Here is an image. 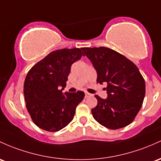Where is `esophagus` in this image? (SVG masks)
<instances>
[{
  "label": "esophagus",
  "mask_w": 161,
  "mask_h": 161,
  "mask_svg": "<svg viewBox=\"0 0 161 161\" xmlns=\"http://www.w3.org/2000/svg\"><path fill=\"white\" fill-rule=\"evenodd\" d=\"M91 94H89V92H86V98H88V97H89V96H91Z\"/></svg>",
  "instance_id": "esophagus-1"
}]
</instances>
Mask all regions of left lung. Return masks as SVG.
I'll list each match as a JSON object with an SVG mask.
<instances>
[{
	"mask_svg": "<svg viewBox=\"0 0 161 161\" xmlns=\"http://www.w3.org/2000/svg\"><path fill=\"white\" fill-rule=\"evenodd\" d=\"M85 56L97 72V83L106 82L108 98L95 95L92 109L95 121L112 130L128 126L135 120L145 95V82L137 66L122 54L107 47H83Z\"/></svg>",
	"mask_w": 161,
	"mask_h": 161,
	"instance_id": "obj_1",
	"label": "left lung"
}]
</instances>
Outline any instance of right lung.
<instances>
[{
    "instance_id": "right-lung-1",
    "label": "right lung",
    "mask_w": 161,
    "mask_h": 161,
    "mask_svg": "<svg viewBox=\"0 0 161 161\" xmlns=\"http://www.w3.org/2000/svg\"><path fill=\"white\" fill-rule=\"evenodd\" d=\"M82 56L79 48L53 51L28 72L24 86L26 107L32 121L41 129L58 131L73 119L85 93L78 91L63 95L62 91L72 64Z\"/></svg>"
}]
</instances>
